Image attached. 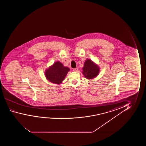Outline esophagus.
<instances>
[{"mask_svg": "<svg viewBox=\"0 0 146 146\" xmlns=\"http://www.w3.org/2000/svg\"><path fill=\"white\" fill-rule=\"evenodd\" d=\"M73 71H74V72H78V68H74V69H73Z\"/></svg>", "mask_w": 146, "mask_h": 146, "instance_id": "1", "label": "esophagus"}]
</instances>
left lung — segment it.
<instances>
[{
	"label": "left lung",
	"instance_id": "8db88e82",
	"mask_svg": "<svg viewBox=\"0 0 146 146\" xmlns=\"http://www.w3.org/2000/svg\"><path fill=\"white\" fill-rule=\"evenodd\" d=\"M82 74L89 80L92 79L98 76L100 72V68L93 61L87 59L84 62V67L82 68Z\"/></svg>",
	"mask_w": 146,
	"mask_h": 146
}]
</instances>
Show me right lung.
Here are the masks:
<instances>
[{
    "label": "right lung",
    "instance_id": "right-lung-1",
    "mask_svg": "<svg viewBox=\"0 0 146 146\" xmlns=\"http://www.w3.org/2000/svg\"><path fill=\"white\" fill-rule=\"evenodd\" d=\"M70 69L65 67L60 61H56L45 71L47 80L54 84H61L65 79Z\"/></svg>",
    "mask_w": 146,
    "mask_h": 146
}]
</instances>
